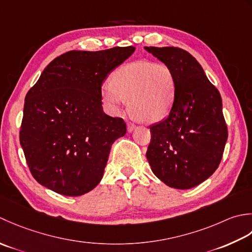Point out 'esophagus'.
<instances>
[{
    "label": "esophagus",
    "mask_w": 252,
    "mask_h": 252,
    "mask_svg": "<svg viewBox=\"0 0 252 252\" xmlns=\"http://www.w3.org/2000/svg\"><path fill=\"white\" fill-rule=\"evenodd\" d=\"M136 129V125L133 124V123H131V122H128L127 123V130L128 131H132V130H135Z\"/></svg>",
    "instance_id": "obj_1"
}]
</instances>
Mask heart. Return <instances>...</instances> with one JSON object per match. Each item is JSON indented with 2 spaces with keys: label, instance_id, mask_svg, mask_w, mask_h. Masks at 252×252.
<instances>
[{
  "label": "heart",
  "instance_id": "1",
  "mask_svg": "<svg viewBox=\"0 0 252 252\" xmlns=\"http://www.w3.org/2000/svg\"><path fill=\"white\" fill-rule=\"evenodd\" d=\"M177 81L167 64L141 60L117 68L111 84L102 86L105 104L117 110L127 101L128 109L138 120L156 123L171 112L176 97Z\"/></svg>",
  "mask_w": 252,
  "mask_h": 252
}]
</instances>
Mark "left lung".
<instances>
[{"label": "left lung", "mask_w": 252, "mask_h": 252, "mask_svg": "<svg viewBox=\"0 0 252 252\" xmlns=\"http://www.w3.org/2000/svg\"><path fill=\"white\" fill-rule=\"evenodd\" d=\"M176 76L174 105L165 120L150 126L147 158L152 172L167 186L189 189L219 167L227 140L222 97L201 65L175 47L146 48Z\"/></svg>", "instance_id": "left-lung-1"}]
</instances>
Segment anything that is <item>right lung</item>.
<instances>
[{
	"label": "right lung",
	"instance_id": "add662e5",
	"mask_svg": "<svg viewBox=\"0 0 252 252\" xmlns=\"http://www.w3.org/2000/svg\"><path fill=\"white\" fill-rule=\"evenodd\" d=\"M135 50L69 51L51 62L29 89L19 141L42 186L74 197L100 183L113 142L126 133L124 120L102 109V83Z\"/></svg>",
	"mask_w": 252,
	"mask_h": 252
}]
</instances>
